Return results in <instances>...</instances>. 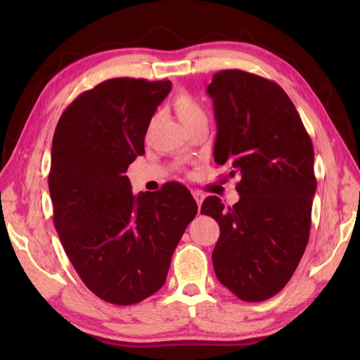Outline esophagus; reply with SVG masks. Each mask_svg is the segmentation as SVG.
<instances>
[{
	"label": "esophagus",
	"mask_w": 360,
	"mask_h": 360,
	"mask_svg": "<svg viewBox=\"0 0 360 360\" xmlns=\"http://www.w3.org/2000/svg\"><path fill=\"white\" fill-rule=\"evenodd\" d=\"M192 195H193V198H195L196 204L201 207V204H202V201H204V195H202L201 192H198V190H195V192H192Z\"/></svg>",
	"instance_id": "obj_1"
}]
</instances>
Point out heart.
Returning <instances> with one entry per match:
<instances>
[{
  "instance_id": "obj_1",
  "label": "heart",
  "mask_w": 360,
  "mask_h": 360,
  "mask_svg": "<svg viewBox=\"0 0 360 360\" xmlns=\"http://www.w3.org/2000/svg\"><path fill=\"white\" fill-rule=\"evenodd\" d=\"M173 110L178 114L179 120L184 124L187 128L190 125H193L195 122L207 119L205 116V110L202 108V105L195 101V98L187 94V93H181L176 96L174 102H173Z\"/></svg>"
}]
</instances>
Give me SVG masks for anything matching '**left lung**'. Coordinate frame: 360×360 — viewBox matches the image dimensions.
I'll use <instances>...</instances> for the list:
<instances>
[{"label": "left lung", "mask_w": 360, "mask_h": 360, "mask_svg": "<svg viewBox=\"0 0 360 360\" xmlns=\"http://www.w3.org/2000/svg\"><path fill=\"white\" fill-rule=\"evenodd\" d=\"M217 120L213 158L240 176V201L226 207L205 198L217 219L212 254L221 285L244 302L278 294L309 240L316 193L314 148L292 101L277 83L240 70L213 75L207 86Z\"/></svg>", "instance_id": "left-lung-1"}]
</instances>
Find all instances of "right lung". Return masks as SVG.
<instances>
[{
	"label": "right lung",
	"instance_id": "1",
	"mask_svg": "<svg viewBox=\"0 0 360 360\" xmlns=\"http://www.w3.org/2000/svg\"><path fill=\"white\" fill-rule=\"evenodd\" d=\"M170 91V80L102 82L68 106L53 133V226L86 288L120 307L164 286L173 252L198 213L182 184L134 196L125 176L145 153L150 120Z\"/></svg>",
	"mask_w": 360,
	"mask_h": 360
}]
</instances>
